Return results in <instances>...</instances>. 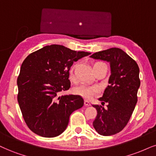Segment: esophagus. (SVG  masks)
Returning <instances> with one entry per match:
<instances>
[{
    "label": "esophagus",
    "mask_w": 156,
    "mask_h": 156,
    "mask_svg": "<svg viewBox=\"0 0 156 156\" xmlns=\"http://www.w3.org/2000/svg\"><path fill=\"white\" fill-rule=\"evenodd\" d=\"M84 105H86V106H90V103L88 101H84Z\"/></svg>",
    "instance_id": "1"
}]
</instances>
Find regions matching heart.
Here are the masks:
<instances>
[{
    "mask_svg": "<svg viewBox=\"0 0 156 156\" xmlns=\"http://www.w3.org/2000/svg\"><path fill=\"white\" fill-rule=\"evenodd\" d=\"M101 63H103L99 62V63H95V64H101ZM70 77L71 79L74 78L73 69L71 71ZM74 91L76 95L81 96V97L84 98L87 100H89V99H91L93 96L96 95L99 93V89L98 87H96V86H87V85H84V84H82V85L78 86V87L74 88Z\"/></svg>",
    "mask_w": 156,
    "mask_h": 156,
    "instance_id": "1",
    "label": "heart"
}]
</instances>
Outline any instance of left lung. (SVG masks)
I'll use <instances>...</instances> for the list:
<instances>
[{"label":"left lung","mask_w":156,"mask_h":156,"mask_svg":"<svg viewBox=\"0 0 156 156\" xmlns=\"http://www.w3.org/2000/svg\"><path fill=\"white\" fill-rule=\"evenodd\" d=\"M90 58L109 63L111 75L108 85L100 98L102 105H93L97 116L93 123L98 133L110 136L119 133L125 127L137 102L140 86V69L136 61L122 49L112 48L93 53Z\"/></svg>","instance_id":"left-lung-1"}]
</instances>
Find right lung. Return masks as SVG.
Instances as JSON below:
<instances>
[{
    "mask_svg": "<svg viewBox=\"0 0 156 156\" xmlns=\"http://www.w3.org/2000/svg\"><path fill=\"white\" fill-rule=\"evenodd\" d=\"M90 53L60 45H46L23 61L17 79V100L30 129L44 137L60 135L72 112L83 106L81 96H58L71 87L69 70L74 61Z\"/></svg>",
    "mask_w": 156,
    "mask_h": 156,
    "instance_id": "add662e5",
    "label": "right lung"
}]
</instances>
